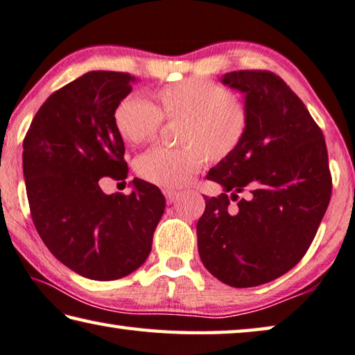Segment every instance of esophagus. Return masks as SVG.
Returning a JSON list of instances; mask_svg holds the SVG:
<instances>
[{"label": "esophagus", "instance_id": "obj_1", "mask_svg": "<svg viewBox=\"0 0 355 355\" xmlns=\"http://www.w3.org/2000/svg\"><path fill=\"white\" fill-rule=\"evenodd\" d=\"M162 193H164V196H166V199H167L168 204H172V202H175V199L178 198V193H177L175 189H164V191H162Z\"/></svg>", "mask_w": 355, "mask_h": 355}]
</instances>
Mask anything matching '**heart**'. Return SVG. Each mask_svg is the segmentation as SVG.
<instances>
[{
  "label": "heart",
  "instance_id": "1",
  "mask_svg": "<svg viewBox=\"0 0 355 355\" xmlns=\"http://www.w3.org/2000/svg\"><path fill=\"white\" fill-rule=\"evenodd\" d=\"M162 121L175 123L178 147H157L137 157L136 171L150 183L178 188L188 183L204 161L221 162L243 142L250 110L219 83L188 78L157 89L155 105L126 96L114 112V125L123 140L140 145L157 137Z\"/></svg>",
  "mask_w": 355,
  "mask_h": 355
}]
</instances>
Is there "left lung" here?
<instances>
[{"mask_svg": "<svg viewBox=\"0 0 355 355\" xmlns=\"http://www.w3.org/2000/svg\"><path fill=\"white\" fill-rule=\"evenodd\" d=\"M223 83L245 93L250 126L237 151L207 173L224 193L204 198L198 246L213 277L254 288L308 251L331 196L329 155L320 128L279 76L234 71Z\"/></svg>", "mask_w": 355, "mask_h": 355, "instance_id": "obj_1", "label": "left lung"}]
</instances>
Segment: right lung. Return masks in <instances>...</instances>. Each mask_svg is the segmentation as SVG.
Masks as SVG:
<instances>
[{"label": "right lung", "instance_id": "1", "mask_svg": "<svg viewBox=\"0 0 355 355\" xmlns=\"http://www.w3.org/2000/svg\"><path fill=\"white\" fill-rule=\"evenodd\" d=\"M136 82L128 72H87L50 94L24 140L39 237L61 263L89 279H118L142 266L164 213V196L148 182L134 178L129 196H107L99 184L128 177L114 112Z\"/></svg>", "mask_w": 355, "mask_h": 355}]
</instances>
